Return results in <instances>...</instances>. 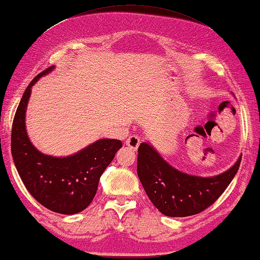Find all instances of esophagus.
Returning a JSON list of instances; mask_svg holds the SVG:
<instances>
[{
  "label": "esophagus",
  "instance_id": "34e87169",
  "mask_svg": "<svg viewBox=\"0 0 260 260\" xmlns=\"http://www.w3.org/2000/svg\"><path fill=\"white\" fill-rule=\"evenodd\" d=\"M125 144H126L127 147H130V149H133V151H137V148H138L139 144H140V138L138 137V136L133 135L126 139Z\"/></svg>",
  "mask_w": 260,
  "mask_h": 260
}]
</instances>
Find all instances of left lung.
Returning <instances> with one entry per match:
<instances>
[{
  "instance_id": "1",
  "label": "left lung",
  "mask_w": 260,
  "mask_h": 260,
  "mask_svg": "<svg viewBox=\"0 0 260 260\" xmlns=\"http://www.w3.org/2000/svg\"><path fill=\"white\" fill-rule=\"evenodd\" d=\"M241 157L220 175L199 177L177 170L151 144L142 143L138 147L137 174L147 197L163 215L187 217L216 202L238 172Z\"/></svg>"
}]
</instances>
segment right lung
<instances>
[{
  "instance_id": "1",
  "label": "right lung",
  "mask_w": 260,
  "mask_h": 260,
  "mask_svg": "<svg viewBox=\"0 0 260 260\" xmlns=\"http://www.w3.org/2000/svg\"><path fill=\"white\" fill-rule=\"evenodd\" d=\"M53 66L34 77L25 90L12 123L11 153L18 174L36 201L53 212L83 211L97 193L100 176L122 147L118 139H99L70 156L41 153L27 136L25 117L31 86Z\"/></svg>"
}]
</instances>
